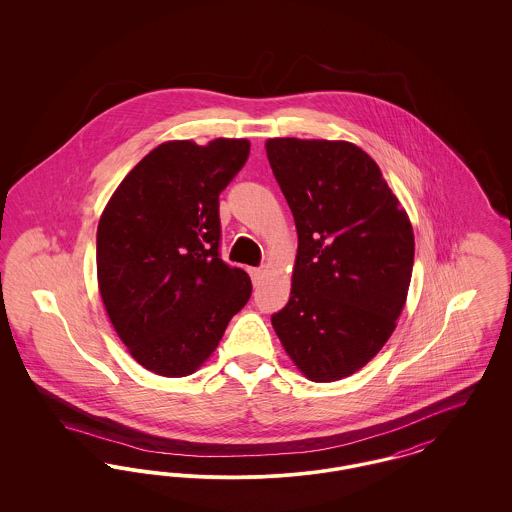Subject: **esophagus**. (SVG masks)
I'll return each instance as SVG.
<instances>
[{
	"label": "esophagus",
	"instance_id": "esophagus-1",
	"mask_svg": "<svg viewBox=\"0 0 512 512\" xmlns=\"http://www.w3.org/2000/svg\"><path fill=\"white\" fill-rule=\"evenodd\" d=\"M263 274H265L263 268H249V276H251L253 284H257V282L263 278Z\"/></svg>",
	"mask_w": 512,
	"mask_h": 512
}]
</instances>
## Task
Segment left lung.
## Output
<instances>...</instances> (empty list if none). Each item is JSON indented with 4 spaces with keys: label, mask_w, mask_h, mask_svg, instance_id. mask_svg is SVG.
<instances>
[{
    "label": "left lung",
    "mask_w": 512,
    "mask_h": 512,
    "mask_svg": "<svg viewBox=\"0 0 512 512\" xmlns=\"http://www.w3.org/2000/svg\"><path fill=\"white\" fill-rule=\"evenodd\" d=\"M265 147L297 228L290 301L272 326L303 376L336 382L376 357L397 326L413 224L361 147L299 138Z\"/></svg>",
    "instance_id": "1"
}]
</instances>
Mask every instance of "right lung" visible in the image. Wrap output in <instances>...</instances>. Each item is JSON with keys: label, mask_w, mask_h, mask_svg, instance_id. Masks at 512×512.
<instances>
[{"label": "right lung", "mask_w": 512, "mask_h": 512, "mask_svg": "<svg viewBox=\"0 0 512 512\" xmlns=\"http://www.w3.org/2000/svg\"><path fill=\"white\" fill-rule=\"evenodd\" d=\"M249 140H172L124 176L98 224V286L138 365L194 374L244 309L251 280L219 257V195L244 167Z\"/></svg>", "instance_id": "right-lung-1"}]
</instances>
